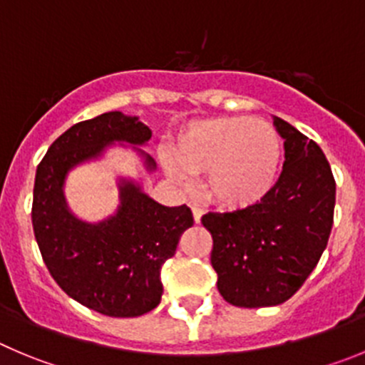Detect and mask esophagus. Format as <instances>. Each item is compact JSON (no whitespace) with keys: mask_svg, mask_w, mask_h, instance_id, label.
<instances>
[{"mask_svg":"<svg viewBox=\"0 0 365 365\" xmlns=\"http://www.w3.org/2000/svg\"><path fill=\"white\" fill-rule=\"evenodd\" d=\"M192 216H194V221H196V223H200V221H202V216H203L202 207L192 205Z\"/></svg>","mask_w":365,"mask_h":365,"instance_id":"34e87169","label":"esophagus"}]
</instances>
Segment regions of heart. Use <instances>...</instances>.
Listing matches in <instances>:
<instances>
[{"label":"heart","mask_w":365,"mask_h":365,"mask_svg":"<svg viewBox=\"0 0 365 365\" xmlns=\"http://www.w3.org/2000/svg\"><path fill=\"white\" fill-rule=\"evenodd\" d=\"M176 162H165L175 182L205 175L212 202L227 209H243L263 200L274 187L282 160L277 129L254 117H217L190 122L175 144Z\"/></svg>","instance_id":"1"}]
</instances>
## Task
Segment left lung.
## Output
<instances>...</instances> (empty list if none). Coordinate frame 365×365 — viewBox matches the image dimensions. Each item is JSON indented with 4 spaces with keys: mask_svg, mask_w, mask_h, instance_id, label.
I'll return each mask as SVG.
<instances>
[{
    "mask_svg": "<svg viewBox=\"0 0 365 365\" xmlns=\"http://www.w3.org/2000/svg\"><path fill=\"white\" fill-rule=\"evenodd\" d=\"M282 173L261 202L232 212H209L210 263L221 297L240 308L288 301L304 284L328 245L335 210V178L324 153L282 118Z\"/></svg>",
    "mask_w": 365,
    "mask_h": 365,
    "instance_id": "obj_1",
    "label": "left lung"
}]
</instances>
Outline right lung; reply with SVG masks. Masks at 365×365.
I'll return each mask as SVG.
<instances>
[{
	"label": "right lung",
	"instance_id": "right-lung-1",
	"mask_svg": "<svg viewBox=\"0 0 365 365\" xmlns=\"http://www.w3.org/2000/svg\"><path fill=\"white\" fill-rule=\"evenodd\" d=\"M151 135L138 117L110 111L71 125L37 165L32 225L44 264L63 292L102 315L138 317L160 304V270L192 227V212L187 205H162L140 183L120 178L117 212L88 223L68 209L64 180L73 167L102 156L108 145H144ZM133 149L145 169L155 171V160Z\"/></svg>",
	"mask_w": 365,
	"mask_h": 365
}]
</instances>
